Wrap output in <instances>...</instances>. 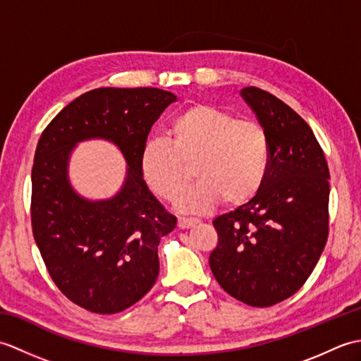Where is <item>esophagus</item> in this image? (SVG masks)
Returning a JSON list of instances; mask_svg holds the SVG:
<instances>
[{
	"mask_svg": "<svg viewBox=\"0 0 361 361\" xmlns=\"http://www.w3.org/2000/svg\"><path fill=\"white\" fill-rule=\"evenodd\" d=\"M198 219H188V217H180L178 219V226L181 228V229H186V228H190V226H194V225H197L198 224Z\"/></svg>",
	"mask_w": 361,
	"mask_h": 361,
	"instance_id": "34e87169",
	"label": "esophagus"
}]
</instances>
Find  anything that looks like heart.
<instances>
[{
  "label": "heart",
  "instance_id": "b5f03b06",
  "mask_svg": "<svg viewBox=\"0 0 361 361\" xmlns=\"http://www.w3.org/2000/svg\"><path fill=\"white\" fill-rule=\"evenodd\" d=\"M167 140L142 145L144 181L158 197L173 200L189 180L197 181L176 198L183 212L204 214L220 200L240 206L262 189L271 164V141L255 121L237 119L220 106L195 104L172 119Z\"/></svg>",
  "mask_w": 361,
  "mask_h": 361
}]
</instances>
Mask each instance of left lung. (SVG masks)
Returning <instances> with one entry per match:
<instances>
[{"label":"left lung","mask_w":361,"mask_h":361,"mask_svg":"<svg viewBox=\"0 0 361 361\" xmlns=\"http://www.w3.org/2000/svg\"><path fill=\"white\" fill-rule=\"evenodd\" d=\"M240 96L271 141V164L260 192L212 221L219 243L209 267L233 298L270 307L295 295L318 264L329 234V167L299 114L267 91Z\"/></svg>","instance_id":"left-lung-1"}]
</instances>
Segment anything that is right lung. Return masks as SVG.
<instances>
[{"label": "right lung", "instance_id": "obj_1", "mask_svg": "<svg viewBox=\"0 0 361 361\" xmlns=\"http://www.w3.org/2000/svg\"><path fill=\"white\" fill-rule=\"evenodd\" d=\"M175 101L173 93L158 88H96L66 105L38 140L34 239L59 290L93 313L128 309L158 278V245L176 217L145 185L140 155L152 126ZM88 139L113 142L128 163L125 185L105 201L79 196L67 175L73 147Z\"/></svg>", "mask_w": 361, "mask_h": 361}]
</instances>
